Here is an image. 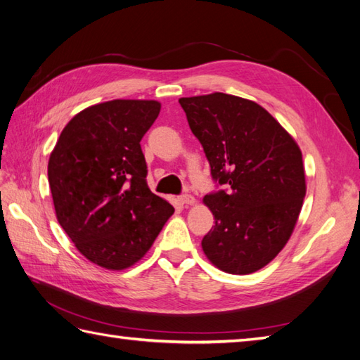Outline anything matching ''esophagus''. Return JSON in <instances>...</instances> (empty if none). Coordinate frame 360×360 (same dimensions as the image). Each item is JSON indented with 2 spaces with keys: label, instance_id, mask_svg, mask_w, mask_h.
<instances>
[{
  "label": "esophagus",
  "instance_id": "obj_1",
  "mask_svg": "<svg viewBox=\"0 0 360 360\" xmlns=\"http://www.w3.org/2000/svg\"><path fill=\"white\" fill-rule=\"evenodd\" d=\"M178 200H179V204L186 205V207H188V205H195V204H196V199L193 198L191 195H182V196H179V198H178Z\"/></svg>",
  "mask_w": 360,
  "mask_h": 360
}]
</instances>
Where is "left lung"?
<instances>
[{
	"label": "left lung",
	"mask_w": 360,
	"mask_h": 360,
	"mask_svg": "<svg viewBox=\"0 0 360 360\" xmlns=\"http://www.w3.org/2000/svg\"><path fill=\"white\" fill-rule=\"evenodd\" d=\"M179 103L200 141L219 190L204 198L216 225L202 250L216 268L245 275L264 268L283 250L306 196L297 141L252 100L213 92Z\"/></svg>",
	"instance_id": "8db88e82"
}]
</instances>
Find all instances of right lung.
I'll use <instances>...</instances> for the list:
<instances>
[{"mask_svg":"<svg viewBox=\"0 0 360 360\" xmlns=\"http://www.w3.org/2000/svg\"><path fill=\"white\" fill-rule=\"evenodd\" d=\"M156 100H110L80 110L49 160L56 217L79 252L123 271L150 250L174 208L147 186L141 138L158 117Z\"/></svg>","mask_w":360,"mask_h":360,"instance_id":"add662e5","label":"right lung"}]
</instances>
